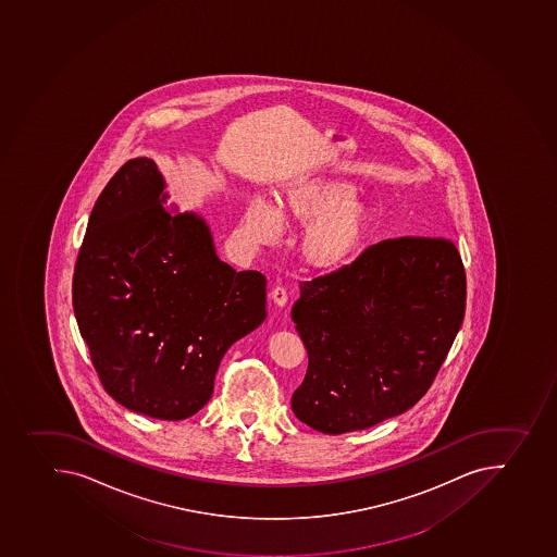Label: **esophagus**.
<instances>
[{"label":"esophagus","instance_id":"esophagus-1","mask_svg":"<svg viewBox=\"0 0 557 557\" xmlns=\"http://www.w3.org/2000/svg\"><path fill=\"white\" fill-rule=\"evenodd\" d=\"M271 300L275 301L276 306L284 307L287 304V289L284 286H276L271 292Z\"/></svg>","mask_w":557,"mask_h":557}]
</instances>
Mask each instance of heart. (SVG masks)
<instances>
[{"label":"heart","mask_w":557,"mask_h":557,"mask_svg":"<svg viewBox=\"0 0 557 557\" xmlns=\"http://www.w3.org/2000/svg\"><path fill=\"white\" fill-rule=\"evenodd\" d=\"M281 220L301 226L296 251L314 271H336L370 239L375 214L356 198V187L339 176H311L281 190L275 207L261 198L246 203L240 232L253 245L275 240Z\"/></svg>","instance_id":"1"}]
</instances>
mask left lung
<instances>
[{
  "mask_svg": "<svg viewBox=\"0 0 557 557\" xmlns=\"http://www.w3.org/2000/svg\"><path fill=\"white\" fill-rule=\"evenodd\" d=\"M467 309L454 240L404 236L300 282L293 307L309 356L293 393L298 420L345 434L411 409L432 386Z\"/></svg>",
  "mask_w": 557,
  "mask_h": 557,
  "instance_id": "1",
  "label": "left lung"
}]
</instances>
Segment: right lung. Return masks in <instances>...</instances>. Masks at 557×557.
I'll return each mask as SVG.
<instances>
[{"label": "right lung", "instance_id": "add662e5", "mask_svg": "<svg viewBox=\"0 0 557 557\" xmlns=\"http://www.w3.org/2000/svg\"><path fill=\"white\" fill-rule=\"evenodd\" d=\"M156 162L121 165L90 212L73 309L101 386L131 411L184 420L225 351L265 318L261 271L220 261L206 221L171 215Z\"/></svg>", "mask_w": 557, "mask_h": 557}]
</instances>
